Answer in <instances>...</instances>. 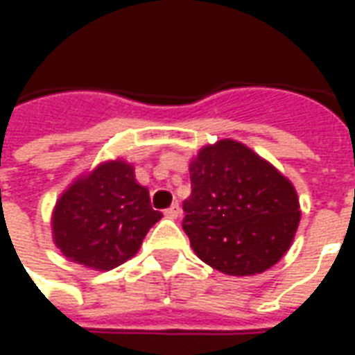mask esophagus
Wrapping results in <instances>:
<instances>
[{
  "mask_svg": "<svg viewBox=\"0 0 355 355\" xmlns=\"http://www.w3.org/2000/svg\"><path fill=\"white\" fill-rule=\"evenodd\" d=\"M163 215L167 216V218H171V220L178 218V215H180V207H178V203H173L169 209H165V213H163Z\"/></svg>",
  "mask_w": 355,
  "mask_h": 355,
  "instance_id": "esophagus-1",
  "label": "esophagus"
}]
</instances>
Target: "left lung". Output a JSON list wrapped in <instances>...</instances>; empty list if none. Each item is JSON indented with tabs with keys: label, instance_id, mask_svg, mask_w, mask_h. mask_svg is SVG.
I'll use <instances>...</instances> for the list:
<instances>
[{
	"label": "left lung",
	"instance_id": "8db88e82",
	"mask_svg": "<svg viewBox=\"0 0 355 355\" xmlns=\"http://www.w3.org/2000/svg\"><path fill=\"white\" fill-rule=\"evenodd\" d=\"M182 230L193 253L228 275L261 274L287 253L300 223L289 178L251 148L223 139L190 162Z\"/></svg>",
	"mask_w": 355,
	"mask_h": 355
}]
</instances>
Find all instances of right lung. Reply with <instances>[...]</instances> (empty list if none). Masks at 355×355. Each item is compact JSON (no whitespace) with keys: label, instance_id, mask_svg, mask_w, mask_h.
<instances>
[{"label":"right lung","instance_id":"1","mask_svg":"<svg viewBox=\"0 0 355 355\" xmlns=\"http://www.w3.org/2000/svg\"><path fill=\"white\" fill-rule=\"evenodd\" d=\"M162 216L152 209L146 186L137 182L131 163L112 159L60 193L51 230L68 261L106 272L139 253L148 230Z\"/></svg>","mask_w":355,"mask_h":355}]
</instances>
